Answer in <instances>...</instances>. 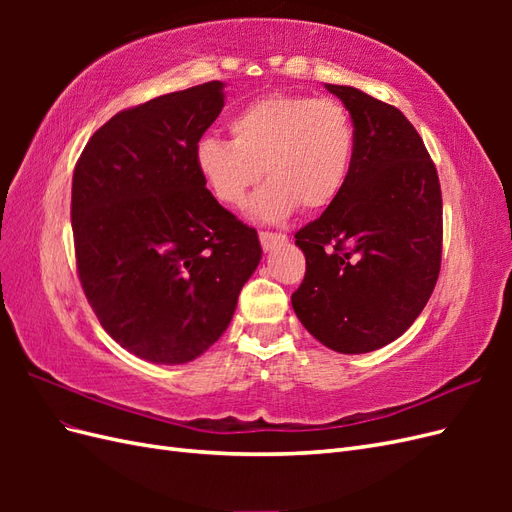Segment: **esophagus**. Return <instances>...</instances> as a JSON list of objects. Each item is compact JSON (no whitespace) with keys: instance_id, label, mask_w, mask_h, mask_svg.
Returning a JSON list of instances; mask_svg holds the SVG:
<instances>
[{"instance_id":"1","label":"esophagus","mask_w":512,"mask_h":512,"mask_svg":"<svg viewBox=\"0 0 512 512\" xmlns=\"http://www.w3.org/2000/svg\"><path fill=\"white\" fill-rule=\"evenodd\" d=\"M258 237H260L262 250H265V252H271L277 243L286 241V237L282 235V232H267V230H260V232H258Z\"/></svg>"}]
</instances>
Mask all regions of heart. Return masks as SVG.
<instances>
[{"label":"heart","mask_w":512,"mask_h":512,"mask_svg":"<svg viewBox=\"0 0 512 512\" xmlns=\"http://www.w3.org/2000/svg\"><path fill=\"white\" fill-rule=\"evenodd\" d=\"M232 141L205 136L194 149L200 179L218 203L243 207L260 175L269 183L252 203L260 220H282L301 207L327 209L342 194L354 156V128L331 98L273 94L230 119Z\"/></svg>","instance_id":"b5f03b06"}]
</instances>
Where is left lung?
<instances>
[{
	"instance_id": "1",
	"label": "left lung",
	"mask_w": 512,
	"mask_h": 512,
	"mask_svg": "<svg viewBox=\"0 0 512 512\" xmlns=\"http://www.w3.org/2000/svg\"><path fill=\"white\" fill-rule=\"evenodd\" d=\"M352 117L354 156L342 194L297 243L307 262L294 314L342 354L378 350L423 312L442 260V192L399 108L348 85H324Z\"/></svg>"
}]
</instances>
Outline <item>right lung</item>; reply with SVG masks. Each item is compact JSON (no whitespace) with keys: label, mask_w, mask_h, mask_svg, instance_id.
<instances>
[{"label":"right lung","mask_w":512,"mask_h":512,"mask_svg":"<svg viewBox=\"0 0 512 512\" xmlns=\"http://www.w3.org/2000/svg\"><path fill=\"white\" fill-rule=\"evenodd\" d=\"M224 106L211 81L117 113L72 177L76 271L104 331L128 352L181 365L232 320L262 250L256 230L200 179L194 149Z\"/></svg>","instance_id":"right-lung-1"}]
</instances>
